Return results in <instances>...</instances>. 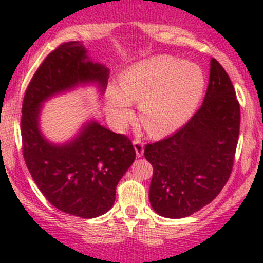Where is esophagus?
<instances>
[{
	"instance_id": "1",
	"label": "esophagus",
	"mask_w": 263,
	"mask_h": 263,
	"mask_svg": "<svg viewBox=\"0 0 263 263\" xmlns=\"http://www.w3.org/2000/svg\"><path fill=\"white\" fill-rule=\"evenodd\" d=\"M133 145H134V150H136V154L137 157L141 158L143 155V142L141 139H134L133 141Z\"/></svg>"
}]
</instances>
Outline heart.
<instances>
[{"label": "heart", "mask_w": 263, "mask_h": 263, "mask_svg": "<svg viewBox=\"0 0 263 263\" xmlns=\"http://www.w3.org/2000/svg\"><path fill=\"white\" fill-rule=\"evenodd\" d=\"M120 90L108 95V113L116 124L132 115V101L139 103L141 120L154 136L173 133L194 116L201 101L205 79L201 68L168 55L137 63L121 75Z\"/></svg>", "instance_id": "b5f03b06"}]
</instances>
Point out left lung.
I'll return each mask as SVG.
<instances>
[{"instance_id": "obj_1", "label": "left lung", "mask_w": 263, "mask_h": 263, "mask_svg": "<svg viewBox=\"0 0 263 263\" xmlns=\"http://www.w3.org/2000/svg\"><path fill=\"white\" fill-rule=\"evenodd\" d=\"M240 104L231 79L211 59L203 105L175 134L145 147L153 166L148 200L158 215L183 218L220 194L233 168Z\"/></svg>"}]
</instances>
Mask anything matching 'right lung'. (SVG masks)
<instances>
[{"mask_svg":"<svg viewBox=\"0 0 263 263\" xmlns=\"http://www.w3.org/2000/svg\"><path fill=\"white\" fill-rule=\"evenodd\" d=\"M108 78L109 69L90 59L83 43L67 42L48 53L23 97L21 136L27 168L55 208L83 218L113 206L116 187L136 159L133 143L93 120L58 145L42 134L39 116L45 101L79 85L96 84L103 93Z\"/></svg>","mask_w":263,"mask_h":263,"instance_id":"obj_1","label":"right lung"}]
</instances>
